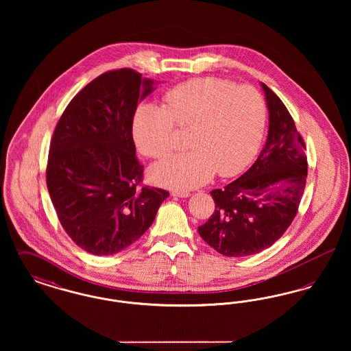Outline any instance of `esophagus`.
<instances>
[{"mask_svg":"<svg viewBox=\"0 0 351 351\" xmlns=\"http://www.w3.org/2000/svg\"><path fill=\"white\" fill-rule=\"evenodd\" d=\"M172 196H175V197H182V199H186V197H189L191 196V193L189 192H172Z\"/></svg>","mask_w":351,"mask_h":351,"instance_id":"1","label":"esophagus"}]
</instances>
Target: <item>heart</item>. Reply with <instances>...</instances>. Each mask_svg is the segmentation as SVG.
<instances>
[{"mask_svg":"<svg viewBox=\"0 0 351 351\" xmlns=\"http://www.w3.org/2000/svg\"><path fill=\"white\" fill-rule=\"evenodd\" d=\"M165 99L167 106L143 102L135 110L136 147L149 158H166L173 149L176 123L192 126V150L154 165L149 171L152 183L186 192L210 182L217 171L233 176L250 163L266 126V105L255 88L199 77L176 85Z\"/></svg>","mask_w":351,"mask_h":351,"instance_id":"1","label":"heart"}]
</instances>
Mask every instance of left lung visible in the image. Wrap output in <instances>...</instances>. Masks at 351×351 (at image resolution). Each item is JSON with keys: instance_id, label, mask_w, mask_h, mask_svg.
<instances>
[{"instance_id": "obj_1", "label": "left lung", "mask_w": 351, "mask_h": 351, "mask_svg": "<svg viewBox=\"0 0 351 351\" xmlns=\"http://www.w3.org/2000/svg\"><path fill=\"white\" fill-rule=\"evenodd\" d=\"M268 110L266 145L242 176L210 192L216 209L201 238L225 256H249L272 246L296 216L308 166L305 145L282 100L261 83Z\"/></svg>"}]
</instances>
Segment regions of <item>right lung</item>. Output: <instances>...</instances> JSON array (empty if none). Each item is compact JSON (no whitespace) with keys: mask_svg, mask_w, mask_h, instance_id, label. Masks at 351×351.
<instances>
[{"mask_svg":"<svg viewBox=\"0 0 351 351\" xmlns=\"http://www.w3.org/2000/svg\"><path fill=\"white\" fill-rule=\"evenodd\" d=\"M159 82L129 68L95 79L68 104L51 141L47 188L59 221L83 250H125L150 228L169 196L141 188L133 118Z\"/></svg>","mask_w":351,"mask_h":351,"instance_id":"right-lung-1","label":"right lung"}]
</instances>
